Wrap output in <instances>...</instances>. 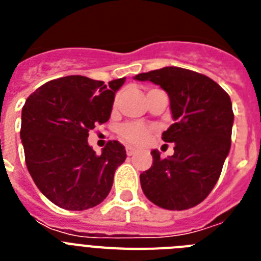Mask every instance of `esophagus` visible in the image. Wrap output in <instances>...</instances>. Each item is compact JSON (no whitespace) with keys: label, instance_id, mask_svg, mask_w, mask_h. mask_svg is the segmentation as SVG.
<instances>
[{"label":"esophagus","instance_id":"1","mask_svg":"<svg viewBox=\"0 0 261 261\" xmlns=\"http://www.w3.org/2000/svg\"><path fill=\"white\" fill-rule=\"evenodd\" d=\"M135 153H136V149H135V147L126 146V155L130 156V155H133V154H135Z\"/></svg>","mask_w":261,"mask_h":261}]
</instances>
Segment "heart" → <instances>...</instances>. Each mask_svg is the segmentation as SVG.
Wrapping results in <instances>:
<instances>
[{
    "label": "heart",
    "instance_id": "heart-1",
    "mask_svg": "<svg viewBox=\"0 0 261 261\" xmlns=\"http://www.w3.org/2000/svg\"><path fill=\"white\" fill-rule=\"evenodd\" d=\"M119 100L120 95H117L114 100V106H112L114 110H116L117 106H119ZM150 132V126L145 125L142 123H125L119 128L120 137L133 145H142L144 142H146Z\"/></svg>",
    "mask_w": 261,
    "mask_h": 261
}]
</instances>
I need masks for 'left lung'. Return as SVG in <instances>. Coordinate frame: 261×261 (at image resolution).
<instances>
[{"mask_svg":"<svg viewBox=\"0 0 261 261\" xmlns=\"http://www.w3.org/2000/svg\"><path fill=\"white\" fill-rule=\"evenodd\" d=\"M168 94L175 123L162 133L174 142V155L151 151L153 165L140 175L141 188L153 204L184 211L206 199L216 186L231 146L234 114L229 94L204 74L177 66L141 73Z\"/></svg>","mask_w":261,"mask_h":261,"instance_id":"8db88e82","label":"left lung"}]
</instances>
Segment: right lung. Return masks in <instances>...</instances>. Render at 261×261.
<instances>
[{
  "label": "right lung",
  "instance_id": "right-lung-1",
  "mask_svg": "<svg viewBox=\"0 0 261 261\" xmlns=\"http://www.w3.org/2000/svg\"><path fill=\"white\" fill-rule=\"evenodd\" d=\"M125 82L68 75L39 87L22 108V140L32 180L49 201L86 211L108 196L125 147L108 141L102 154L87 144L91 129L108 121L115 93Z\"/></svg>",
  "mask_w": 261,
  "mask_h": 261
}]
</instances>
